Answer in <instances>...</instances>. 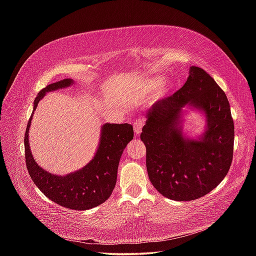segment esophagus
<instances>
[{
  "label": "esophagus",
  "instance_id": "34e87169",
  "mask_svg": "<svg viewBox=\"0 0 256 256\" xmlns=\"http://www.w3.org/2000/svg\"><path fill=\"white\" fill-rule=\"evenodd\" d=\"M143 120H136L134 122V134H140L141 131H142V128H143Z\"/></svg>",
  "mask_w": 256,
  "mask_h": 256
}]
</instances>
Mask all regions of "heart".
<instances>
[{
  "label": "heart",
  "instance_id": "obj_1",
  "mask_svg": "<svg viewBox=\"0 0 256 256\" xmlns=\"http://www.w3.org/2000/svg\"><path fill=\"white\" fill-rule=\"evenodd\" d=\"M157 81V79H154L152 82L154 83ZM173 86L172 81L168 80V79H164V80H161L159 81L158 85H157V90H156V95L158 97H162V96H166L168 92L171 90Z\"/></svg>",
  "mask_w": 256,
  "mask_h": 256
}]
</instances>
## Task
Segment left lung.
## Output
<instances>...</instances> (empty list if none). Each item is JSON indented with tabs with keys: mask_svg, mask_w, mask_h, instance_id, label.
Returning <instances> with one entry per match:
<instances>
[{
	"mask_svg": "<svg viewBox=\"0 0 256 256\" xmlns=\"http://www.w3.org/2000/svg\"><path fill=\"white\" fill-rule=\"evenodd\" d=\"M184 106L202 112L204 132H182ZM141 140L150 180L162 196L192 200L214 190L226 176L234 150V122L228 97L202 68L191 66L175 94L154 102L145 114Z\"/></svg>",
	"mask_w": 256,
	"mask_h": 256,
	"instance_id": "1",
	"label": "left lung"
}]
</instances>
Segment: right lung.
<instances>
[{
	"mask_svg": "<svg viewBox=\"0 0 256 256\" xmlns=\"http://www.w3.org/2000/svg\"><path fill=\"white\" fill-rule=\"evenodd\" d=\"M74 83L72 79H64L47 85L38 92L26 130L24 148L28 171L38 189L54 203L82 212L102 204L110 198L118 180L122 154L134 138V128L130 124H104L94 157L78 171L62 176L40 168L32 156L28 142L34 111L47 92L68 88Z\"/></svg>",
	"mask_w": 256,
	"mask_h": 256,
	"instance_id": "add662e5",
	"label": "right lung"
}]
</instances>
